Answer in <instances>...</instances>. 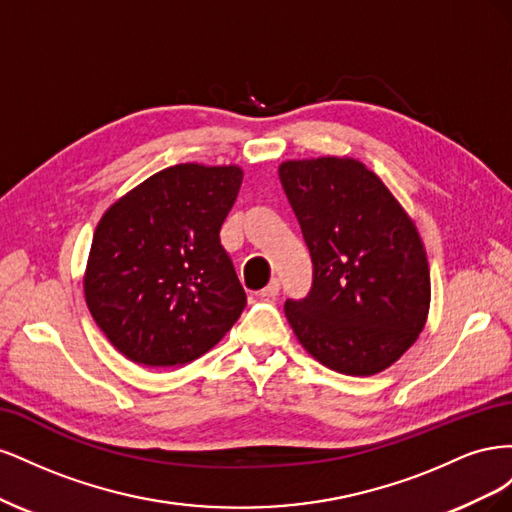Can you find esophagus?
Masks as SVG:
<instances>
[{"label": "esophagus", "instance_id": "obj_1", "mask_svg": "<svg viewBox=\"0 0 512 512\" xmlns=\"http://www.w3.org/2000/svg\"><path fill=\"white\" fill-rule=\"evenodd\" d=\"M277 294H280V280H271L265 288L260 290V297H265V299H275Z\"/></svg>", "mask_w": 512, "mask_h": 512}]
</instances>
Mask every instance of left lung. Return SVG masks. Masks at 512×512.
Instances as JSON below:
<instances>
[{"label":"left lung","instance_id":"8db88e82","mask_svg":"<svg viewBox=\"0 0 512 512\" xmlns=\"http://www.w3.org/2000/svg\"><path fill=\"white\" fill-rule=\"evenodd\" d=\"M314 265L312 290L284 309L301 346L337 374L374 376L423 331L431 286L410 215L354 158L280 164Z\"/></svg>","mask_w":512,"mask_h":512}]
</instances>
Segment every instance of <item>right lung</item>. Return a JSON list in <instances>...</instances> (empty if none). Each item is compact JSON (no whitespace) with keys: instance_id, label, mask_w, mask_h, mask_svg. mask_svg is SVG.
Listing matches in <instances>:
<instances>
[{"instance_id":"add662e5","label":"right lung","mask_w":512,"mask_h":512,"mask_svg":"<svg viewBox=\"0 0 512 512\" xmlns=\"http://www.w3.org/2000/svg\"><path fill=\"white\" fill-rule=\"evenodd\" d=\"M243 170L177 164L106 209L91 241L85 301L126 359L179 367L209 352L245 307L220 243Z\"/></svg>"}]
</instances>
